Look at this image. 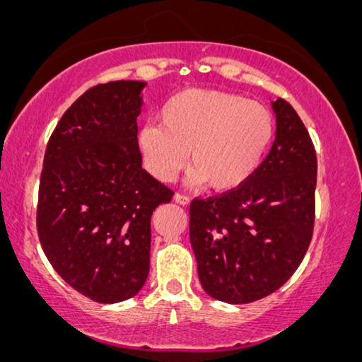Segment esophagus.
<instances>
[{"label": "esophagus", "mask_w": 362, "mask_h": 362, "mask_svg": "<svg viewBox=\"0 0 362 362\" xmlns=\"http://www.w3.org/2000/svg\"><path fill=\"white\" fill-rule=\"evenodd\" d=\"M175 201L177 202V204H181V206H187L191 202L189 197L185 196V194H180V192H176V194H175Z\"/></svg>", "instance_id": "obj_1"}]
</instances>
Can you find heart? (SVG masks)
<instances>
[{"mask_svg":"<svg viewBox=\"0 0 362 362\" xmlns=\"http://www.w3.org/2000/svg\"><path fill=\"white\" fill-rule=\"evenodd\" d=\"M161 123L138 133L143 165L156 180L173 181L186 165L191 180L216 191L235 189L254 175L274 138L272 112L214 88H187L168 98Z\"/></svg>","mask_w":362,"mask_h":362,"instance_id":"obj_1","label":"heart"}]
</instances>
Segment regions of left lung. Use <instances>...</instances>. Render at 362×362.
Instances as JSON below:
<instances>
[{
    "mask_svg": "<svg viewBox=\"0 0 362 362\" xmlns=\"http://www.w3.org/2000/svg\"><path fill=\"white\" fill-rule=\"evenodd\" d=\"M272 150L244 185L189 207V239L202 288L226 303H250L279 290L313 235L316 151L298 113L272 103Z\"/></svg>",
    "mask_w": 362,
    "mask_h": 362,
    "instance_id": "left-lung-1",
    "label": "left lung"
}]
</instances>
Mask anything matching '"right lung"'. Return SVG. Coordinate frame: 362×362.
I'll use <instances>...</instances> for the list:
<instances>
[{"mask_svg": "<svg viewBox=\"0 0 362 362\" xmlns=\"http://www.w3.org/2000/svg\"><path fill=\"white\" fill-rule=\"evenodd\" d=\"M145 82L88 88L44 155L37 235L54 270L98 303L135 296L150 272L151 216L175 194L141 168L136 117Z\"/></svg>", "mask_w": 362, "mask_h": 362, "instance_id": "right-lung-1", "label": "right lung"}]
</instances>
